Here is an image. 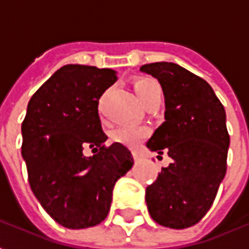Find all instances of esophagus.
Listing matches in <instances>:
<instances>
[{
    "label": "esophagus",
    "instance_id": "1",
    "mask_svg": "<svg viewBox=\"0 0 249 249\" xmlns=\"http://www.w3.org/2000/svg\"><path fill=\"white\" fill-rule=\"evenodd\" d=\"M132 155H133V159H135V161H139V160H140L141 159V155L140 153H139V152H133V153H132Z\"/></svg>",
    "mask_w": 249,
    "mask_h": 249
}]
</instances>
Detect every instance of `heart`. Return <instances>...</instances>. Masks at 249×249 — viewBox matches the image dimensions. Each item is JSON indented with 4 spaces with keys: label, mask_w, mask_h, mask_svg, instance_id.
<instances>
[{
    "label": "heart",
    "mask_w": 249,
    "mask_h": 249,
    "mask_svg": "<svg viewBox=\"0 0 249 249\" xmlns=\"http://www.w3.org/2000/svg\"><path fill=\"white\" fill-rule=\"evenodd\" d=\"M133 89L137 98L141 103L146 104L155 100V98L162 97V89L160 84L156 80L152 78H140L133 84ZM148 136V129L142 126H135V125H123L117 129H114L110 135V139L113 142L128 146V148H136L139 146L141 141Z\"/></svg>",
    "instance_id": "heart-1"
}]
</instances>
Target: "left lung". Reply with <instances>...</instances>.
<instances>
[{
  "label": "left lung",
  "instance_id": "obj_1",
  "mask_svg": "<svg viewBox=\"0 0 249 249\" xmlns=\"http://www.w3.org/2000/svg\"><path fill=\"white\" fill-rule=\"evenodd\" d=\"M140 71L159 80L165 97V121L146 146L172 159L146 187L148 211L160 225L184 230L208 212L227 172L224 107L208 82L178 64L152 62Z\"/></svg>",
  "mask_w": 249,
  "mask_h": 249
}]
</instances>
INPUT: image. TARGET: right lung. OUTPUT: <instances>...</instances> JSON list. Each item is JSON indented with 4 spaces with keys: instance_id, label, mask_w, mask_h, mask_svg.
<instances>
[{
    "instance_id": "1",
    "label": "right lung",
    "mask_w": 249,
    "mask_h": 249,
    "mask_svg": "<svg viewBox=\"0 0 249 249\" xmlns=\"http://www.w3.org/2000/svg\"><path fill=\"white\" fill-rule=\"evenodd\" d=\"M117 71L65 65L32 96L22 121V157L32 191L65 228L82 230L108 216L114 183L129 171L126 146H107L98 100ZM92 149L93 157L83 151Z\"/></svg>"
}]
</instances>
